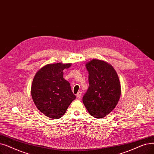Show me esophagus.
I'll list each match as a JSON object with an SVG mask.
<instances>
[{"mask_svg":"<svg viewBox=\"0 0 154 154\" xmlns=\"http://www.w3.org/2000/svg\"><path fill=\"white\" fill-rule=\"evenodd\" d=\"M81 95H82V92L79 91V92H78L77 93L76 96H77V97L78 99H79V98H81Z\"/></svg>","mask_w":154,"mask_h":154,"instance_id":"34e87169","label":"esophagus"}]
</instances>
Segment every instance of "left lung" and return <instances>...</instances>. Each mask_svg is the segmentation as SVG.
Wrapping results in <instances>:
<instances>
[{
    "label": "left lung",
    "mask_w": 154,
    "mask_h": 154,
    "mask_svg": "<svg viewBox=\"0 0 154 154\" xmlns=\"http://www.w3.org/2000/svg\"><path fill=\"white\" fill-rule=\"evenodd\" d=\"M89 87L82 101L89 114L96 118L106 116L115 108L121 96V84L113 66L92 59L85 64Z\"/></svg>",
    "instance_id": "obj_1"
}]
</instances>
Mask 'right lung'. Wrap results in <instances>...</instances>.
<instances>
[{"instance_id":"right-lung-1","label":"right lung","mask_w":154,"mask_h":154,"mask_svg":"<svg viewBox=\"0 0 154 154\" xmlns=\"http://www.w3.org/2000/svg\"><path fill=\"white\" fill-rule=\"evenodd\" d=\"M72 63L47 64L38 70L33 78L31 93L36 108L44 115L59 119L75 99L70 83L63 78V70Z\"/></svg>"}]
</instances>
